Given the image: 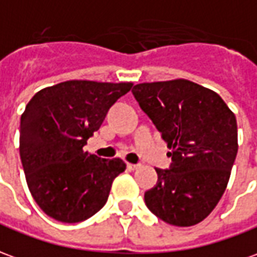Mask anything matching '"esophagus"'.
I'll return each mask as SVG.
<instances>
[{
	"label": "esophagus",
	"instance_id": "1",
	"mask_svg": "<svg viewBox=\"0 0 257 257\" xmlns=\"http://www.w3.org/2000/svg\"><path fill=\"white\" fill-rule=\"evenodd\" d=\"M129 168V170H132V171H134V170H138V168H139V164H132V163H128V166H126Z\"/></svg>",
	"mask_w": 257,
	"mask_h": 257
}]
</instances>
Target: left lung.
Instances as JSON below:
<instances>
[{
  "instance_id": "1",
  "label": "left lung",
  "mask_w": 257,
  "mask_h": 257,
  "mask_svg": "<svg viewBox=\"0 0 257 257\" xmlns=\"http://www.w3.org/2000/svg\"><path fill=\"white\" fill-rule=\"evenodd\" d=\"M141 108L171 152L170 170L145 193L149 210L177 227L203 221L227 188L238 152L236 119L216 91L186 79L139 83Z\"/></svg>"
}]
</instances>
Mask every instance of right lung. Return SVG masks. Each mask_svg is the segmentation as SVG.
<instances>
[{
    "label": "right lung",
    "instance_id": "obj_1",
    "mask_svg": "<svg viewBox=\"0 0 257 257\" xmlns=\"http://www.w3.org/2000/svg\"><path fill=\"white\" fill-rule=\"evenodd\" d=\"M134 83L66 80L37 91L21 116L19 153L29 191L61 222H79L103 207L121 159H100L83 146L110 107Z\"/></svg>",
    "mask_w": 257,
    "mask_h": 257
}]
</instances>
